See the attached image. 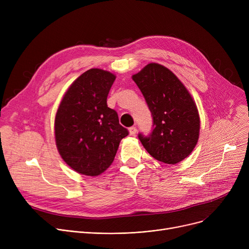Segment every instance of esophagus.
<instances>
[{"label": "esophagus", "mask_w": 249, "mask_h": 249, "mask_svg": "<svg viewBox=\"0 0 249 249\" xmlns=\"http://www.w3.org/2000/svg\"><path fill=\"white\" fill-rule=\"evenodd\" d=\"M136 132H137V128L136 127H130L129 128V133H130V135H132V136H134L135 134H136Z\"/></svg>", "instance_id": "esophagus-1"}]
</instances>
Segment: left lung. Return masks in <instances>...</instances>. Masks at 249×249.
<instances>
[{
	"label": "left lung",
	"mask_w": 249,
	"mask_h": 249,
	"mask_svg": "<svg viewBox=\"0 0 249 249\" xmlns=\"http://www.w3.org/2000/svg\"><path fill=\"white\" fill-rule=\"evenodd\" d=\"M152 116L148 135L138 134L147 152L159 161L176 164L195 148L199 139L200 117L186 87L168 69L149 63L132 76Z\"/></svg>",
	"instance_id": "8db88e82"
}]
</instances>
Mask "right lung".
Masks as SVG:
<instances>
[{"instance_id": "1", "label": "right lung", "mask_w": 249, "mask_h": 249, "mask_svg": "<svg viewBox=\"0 0 249 249\" xmlns=\"http://www.w3.org/2000/svg\"><path fill=\"white\" fill-rule=\"evenodd\" d=\"M115 78L103 70L87 71L71 84L58 107L56 146L62 160L78 174L96 177L104 173L129 134L117 112L107 106Z\"/></svg>"}]
</instances>
